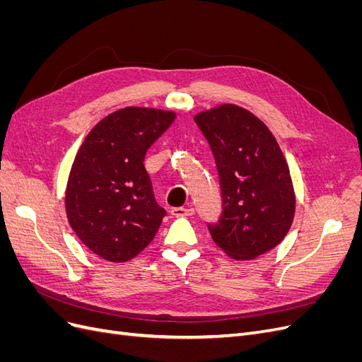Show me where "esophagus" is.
Wrapping results in <instances>:
<instances>
[{
  "label": "esophagus",
  "instance_id": "34e87169",
  "mask_svg": "<svg viewBox=\"0 0 362 362\" xmlns=\"http://www.w3.org/2000/svg\"><path fill=\"white\" fill-rule=\"evenodd\" d=\"M170 213H172L173 216H177V217H181V216H192V214H194V208H192V206H187V208H184V206H175V208H172Z\"/></svg>",
  "mask_w": 362,
  "mask_h": 362
}]
</instances>
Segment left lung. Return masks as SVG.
I'll return each instance as SVG.
<instances>
[{"mask_svg":"<svg viewBox=\"0 0 362 362\" xmlns=\"http://www.w3.org/2000/svg\"><path fill=\"white\" fill-rule=\"evenodd\" d=\"M214 156L222 214L208 223L214 243L234 259H254L279 245L294 217L288 164L270 129L237 105L194 117Z\"/></svg>","mask_w":362,"mask_h":362,"instance_id":"8db88e82","label":"left lung"}]
</instances>
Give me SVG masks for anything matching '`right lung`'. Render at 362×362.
<instances>
[{
	"instance_id": "obj_1",
	"label": "right lung",
	"mask_w": 362,
	"mask_h": 362,
	"mask_svg": "<svg viewBox=\"0 0 362 362\" xmlns=\"http://www.w3.org/2000/svg\"><path fill=\"white\" fill-rule=\"evenodd\" d=\"M173 120L172 112L122 108L90 131L74 160L66 189L69 223L107 261L124 262L140 254L166 216L144 161Z\"/></svg>"
}]
</instances>
